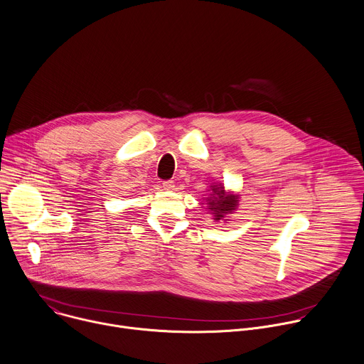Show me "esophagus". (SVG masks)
Instances as JSON below:
<instances>
[{"label": "esophagus", "mask_w": 364, "mask_h": 364, "mask_svg": "<svg viewBox=\"0 0 364 364\" xmlns=\"http://www.w3.org/2000/svg\"><path fill=\"white\" fill-rule=\"evenodd\" d=\"M163 187H164V190H174V181L166 180V181H163Z\"/></svg>", "instance_id": "obj_1"}]
</instances>
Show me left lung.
Wrapping results in <instances>:
<instances>
[{"label":"left lung","instance_id":"obj_1","mask_svg":"<svg viewBox=\"0 0 364 364\" xmlns=\"http://www.w3.org/2000/svg\"><path fill=\"white\" fill-rule=\"evenodd\" d=\"M208 203V208L214 214V220H221L224 218L225 214H230L234 211L238 205V196L234 194H227L224 187L220 186H211V194L210 197L205 198Z\"/></svg>","mask_w":364,"mask_h":364}]
</instances>
